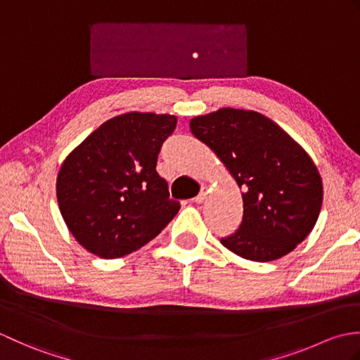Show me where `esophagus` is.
<instances>
[{
    "mask_svg": "<svg viewBox=\"0 0 360 360\" xmlns=\"http://www.w3.org/2000/svg\"><path fill=\"white\" fill-rule=\"evenodd\" d=\"M207 193H209V190H207V187H201V190H200V193H198V196H195L193 198V201L195 202H198V204H201V202H204L205 201V198H207Z\"/></svg>",
    "mask_w": 360,
    "mask_h": 360,
    "instance_id": "1",
    "label": "esophagus"
}]
</instances>
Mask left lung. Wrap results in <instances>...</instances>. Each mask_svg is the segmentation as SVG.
<instances>
[{"mask_svg": "<svg viewBox=\"0 0 360 360\" xmlns=\"http://www.w3.org/2000/svg\"><path fill=\"white\" fill-rule=\"evenodd\" d=\"M190 129L244 190L241 224L221 244L259 263L292 252L314 229L323 201L308 153L257 111L221 108L193 117Z\"/></svg>", "mask_w": 360, "mask_h": 360, "instance_id": "8db88e82", "label": "left lung"}]
</instances>
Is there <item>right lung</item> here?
Returning <instances> with one entry per match:
<instances>
[{"instance_id": "add662e5", "label": "right lung", "mask_w": 360, "mask_h": 360, "mask_svg": "<svg viewBox=\"0 0 360 360\" xmlns=\"http://www.w3.org/2000/svg\"><path fill=\"white\" fill-rule=\"evenodd\" d=\"M176 116L127 112L106 120L75 147L57 176L65 223L91 254L120 258L141 249L170 223L179 202L156 172Z\"/></svg>"}]
</instances>
